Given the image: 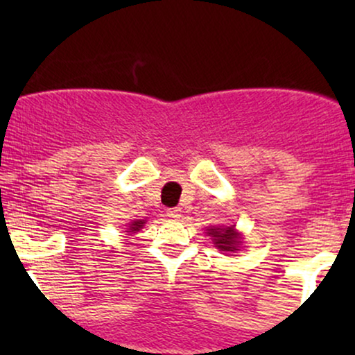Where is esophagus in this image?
I'll use <instances>...</instances> for the list:
<instances>
[{
  "instance_id": "1",
  "label": "esophagus",
  "mask_w": 355,
  "mask_h": 355,
  "mask_svg": "<svg viewBox=\"0 0 355 355\" xmlns=\"http://www.w3.org/2000/svg\"><path fill=\"white\" fill-rule=\"evenodd\" d=\"M166 215L173 220H178V218H181V208H168Z\"/></svg>"
}]
</instances>
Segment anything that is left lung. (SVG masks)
Listing matches in <instances>:
<instances>
[{
  "label": "left lung",
  "instance_id": "left-lung-1",
  "mask_svg": "<svg viewBox=\"0 0 355 355\" xmlns=\"http://www.w3.org/2000/svg\"><path fill=\"white\" fill-rule=\"evenodd\" d=\"M208 234L213 237L216 247L220 250H226V252H234L237 250V244H239V236L234 231V227H210L208 230Z\"/></svg>",
  "mask_w": 355,
  "mask_h": 355
}]
</instances>
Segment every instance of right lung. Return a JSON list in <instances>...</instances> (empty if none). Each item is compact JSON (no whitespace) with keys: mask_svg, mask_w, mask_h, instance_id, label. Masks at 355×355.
Segmentation results:
<instances>
[{"mask_svg":"<svg viewBox=\"0 0 355 355\" xmlns=\"http://www.w3.org/2000/svg\"><path fill=\"white\" fill-rule=\"evenodd\" d=\"M144 223H145V221H142V220H140V221H134L132 225H130V227H129V231H128V232H135V231H139L140 227L144 226Z\"/></svg>","mask_w":355,"mask_h":355,"instance_id":"add662e5","label":"right lung"}]
</instances>
